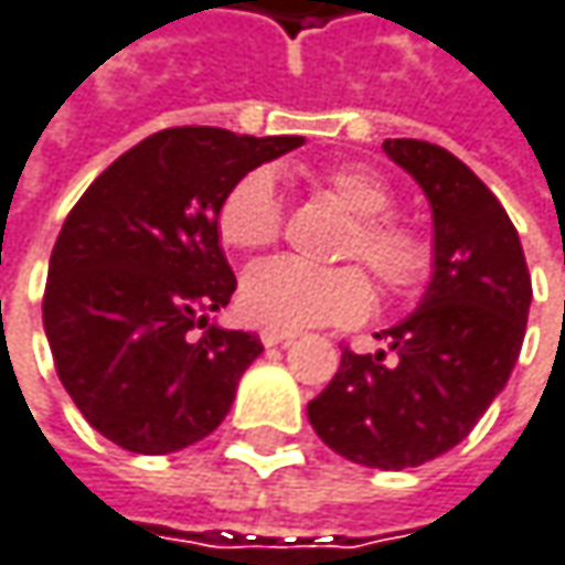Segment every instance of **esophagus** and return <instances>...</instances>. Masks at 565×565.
<instances>
[{
	"label": "esophagus",
	"mask_w": 565,
	"mask_h": 565,
	"mask_svg": "<svg viewBox=\"0 0 565 565\" xmlns=\"http://www.w3.org/2000/svg\"><path fill=\"white\" fill-rule=\"evenodd\" d=\"M262 344L265 348H275V344H290L297 338V331H275V329H262Z\"/></svg>",
	"instance_id": "obj_1"
}]
</instances>
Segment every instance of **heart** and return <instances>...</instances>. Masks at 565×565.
<instances>
[{
    "instance_id": "b5f03b06",
    "label": "heart",
    "mask_w": 565,
    "mask_h": 565,
    "mask_svg": "<svg viewBox=\"0 0 565 565\" xmlns=\"http://www.w3.org/2000/svg\"><path fill=\"white\" fill-rule=\"evenodd\" d=\"M334 205L351 214L338 239V258H354L392 297L420 290L433 278L436 246L427 231L392 214L395 192L373 167L338 163L319 177ZM217 236L236 253H258L284 231V205L271 170L258 167L236 180L214 214ZM373 309V284L360 265L316 268L297 258L253 265L239 284V312L275 331L348 326Z\"/></svg>"
}]
</instances>
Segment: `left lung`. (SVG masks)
<instances>
[{"label": "left lung", "instance_id": "left-lung-1", "mask_svg": "<svg viewBox=\"0 0 565 565\" xmlns=\"http://www.w3.org/2000/svg\"><path fill=\"white\" fill-rule=\"evenodd\" d=\"M382 151L427 192L436 271L420 309L376 334L388 351L341 348L307 414L338 455L402 471L458 446L500 395L525 341L531 275L509 214L468 163L420 138Z\"/></svg>", "mask_w": 565, "mask_h": 565}]
</instances>
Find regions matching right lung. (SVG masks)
<instances>
[{
  "instance_id": "obj_1",
  "label": "right lung",
  "mask_w": 565,
  "mask_h": 565,
  "mask_svg": "<svg viewBox=\"0 0 565 565\" xmlns=\"http://www.w3.org/2000/svg\"><path fill=\"white\" fill-rule=\"evenodd\" d=\"M300 145L214 126L160 129L68 211L43 329L72 402L126 452H177L227 417L262 341L209 322L236 290L214 214L243 173Z\"/></svg>"
}]
</instances>
